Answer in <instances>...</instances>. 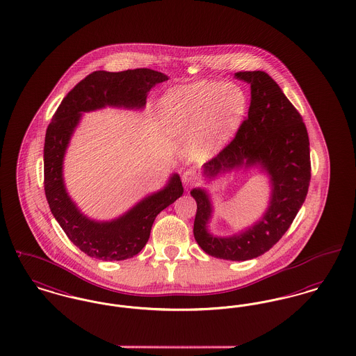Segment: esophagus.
I'll return each mask as SVG.
<instances>
[{"label": "esophagus", "mask_w": 356, "mask_h": 356, "mask_svg": "<svg viewBox=\"0 0 356 356\" xmlns=\"http://www.w3.org/2000/svg\"><path fill=\"white\" fill-rule=\"evenodd\" d=\"M183 183L187 186V187H191V186H193L195 183H196V180H197V176H196V170L195 169H187L184 173H183Z\"/></svg>", "instance_id": "esophagus-1"}]
</instances>
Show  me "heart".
<instances>
[{"mask_svg":"<svg viewBox=\"0 0 356 356\" xmlns=\"http://www.w3.org/2000/svg\"><path fill=\"white\" fill-rule=\"evenodd\" d=\"M246 108L245 94L232 86L199 82L170 91L161 113L173 131L197 129L193 149L199 156L219 150L239 125Z\"/></svg>","mask_w":356,"mask_h":356,"instance_id":"1","label":"heart"}]
</instances>
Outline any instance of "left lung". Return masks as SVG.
<instances>
[{
  "label": "left lung",
  "instance_id": "1",
  "mask_svg": "<svg viewBox=\"0 0 356 356\" xmlns=\"http://www.w3.org/2000/svg\"><path fill=\"white\" fill-rule=\"evenodd\" d=\"M235 76L250 84L249 113L230 144L204 164V175L215 177L258 164L270 176V206L249 230L220 238L207 230L212 209L206 191L192 189L191 195L197 204L193 222L197 245L216 258L246 261L270 250L291 227L309 188L311 154L307 126L280 86L264 71H239Z\"/></svg>",
  "mask_w": 356,
  "mask_h": 356
}]
</instances>
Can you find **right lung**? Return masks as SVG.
<instances>
[{"mask_svg":"<svg viewBox=\"0 0 356 356\" xmlns=\"http://www.w3.org/2000/svg\"><path fill=\"white\" fill-rule=\"evenodd\" d=\"M167 75L149 68L121 72L95 71L87 75L65 97L47 127L44 143V191L49 209L68 239L88 257L122 261L147 245L156 216L183 195L179 175L163 191L153 193L124 216L111 222H94L79 212L63 183V157L74 129L84 111L105 106L141 108L147 91L167 81Z\"/></svg>","mask_w":356,"mask_h":356,"instance_id":"add662e5","label":"right lung"}]
</instances>
